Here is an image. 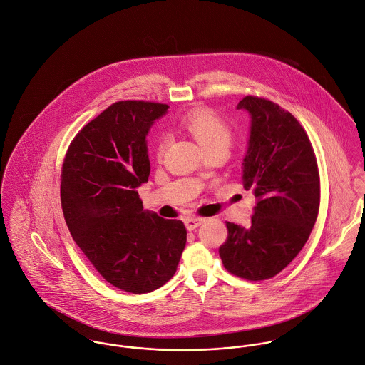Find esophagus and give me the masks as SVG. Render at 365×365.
<instances>
[{
	"mask_svg": "<svg viewBox=\"0 0 365 365\" xmlns=\"http://www.w3.org/2000/svg\"><path fill=\"white\" fill-rule=\"evenodd\" d=\"M203 222L202 217H186L185 219V225L187 230H195L196 227H199Z\"/></svg>",
	"mask_w": 365,
	"mask_h": 365,
	"instance_id": "1",
	"label": "esophagus"
}]
</instances>
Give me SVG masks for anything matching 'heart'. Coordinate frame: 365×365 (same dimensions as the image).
Here are the masks:
<instances>
[{
	"label": "heart",
	"mask_w": 365,
	"mask_h": 365,
	"mask_svg": "<svg viewBox=\"0 0 365 365\" xmlns=\"http://www.w3.org/2000/svg\"><path fill=\"white\" fill-rule=\"evenodd\" d=\"M179 125L189 133L203 148L205 153H227L232 141V131L228 123L217 113L207 107H199L182 117ZM166 149V140L159 137L156 141V156L162 158Z\"/></svg>",
	"instance_id": "heart-1"
}]
</instances>
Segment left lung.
<instances>
[{
	"label": "left lung",
	"mask_w": 365,
	"mask_h": 365,
	"mask_svg": "<svg viewBox=\"0 0 365 365\" xmlns=\"http://www.w3.org/2000/svg\"><path fill=\"white\" fill-rule=\"evenodd\" d=\"M237 108L251 114L242 180L258 203L250 227L227 221L219 254L230 274L265 281L306 244L319 215L320 176L312 143L289 111L258 96H245Z\"/></svg>",
	"instance_id": "1"
}]
</instances>
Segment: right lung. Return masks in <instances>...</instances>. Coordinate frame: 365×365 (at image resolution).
Segmentation results:
<instances>
[{"mask_svg":"<svg viewBox=\"0 0 365 365\" xmlns=\"http://www.w3.org/2000/svg\"><path fill=\"white\" fill-rule=\"evenodd\" d=\"M168 108L111 104L78 131L62 165L61 202L74 242L108 284L130 293L165 285L186 245L185 224L144 210L135 190L150 172L146 133Z\"/></svg>","mask_w":365,"mask_h":365,"instance_id":"obj_1","label":"right lung"}]
</instances>
